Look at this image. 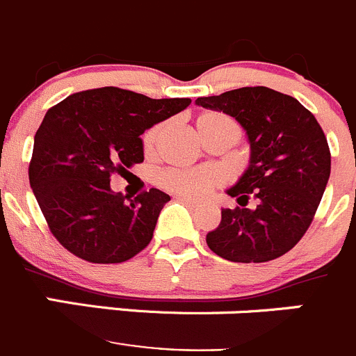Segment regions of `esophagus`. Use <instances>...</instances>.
I'll list each match as a JSON object with an SVG mask.
<instances>
[{"mask_svg": "<svg viewBox=\"0 0 356 356\" xmlns=\"http://www.w3.org/2000/svg\"><path fill=\"white\" fill-rule=\"evenodd\" d=\"M175 200H177V202H182V203H186V205L193 207V209H195V207H196V202H193V200L186 198V196H175Z\"/></svg>", "mask_w": 356, "mask_h": 356, "instance_id": "obj_1", "label": "esophagus"}]
</instances>
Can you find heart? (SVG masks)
I'll list each match as a JSON object with an SVG mask.
<instances>
[{
  "instance_id": "b5f03b06",
  "label": "heart",
  "mask_w": 356,
  "mask_h": 356,
  "mask_svg": "<svg viewBox=\"0 0 356 356\" xmlns=\"http://www.w3.org/2000/svg\"><path fill=\"white\" fill-rule=\"evenodd\" d=\"M198 132L203 136L210 134H234L240 136V129L229 116L222 113H203L196 120ZM160 137V127H154L144 136V149L149 153L154 149ZM219 175L209 168H193V170H167L161 174L160 184L167 191L177 196L200 200L207 195L212 188L219 184Z\"/></svg>"
}]
</instances>
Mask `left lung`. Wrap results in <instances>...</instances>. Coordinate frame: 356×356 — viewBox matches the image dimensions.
Masks as SVG:
<instances>
[{"label":"left lung","instance_id":"left-lung-1","mask_svg":"<svg viewBox=\"0 0 356 356\" xmlns=\"http://www.w3.org/2000/svg\"><path fill=\"white\" fill-rule=\"evenodd\" d=\"M196 106L233 116L248 137L250 161L227 195L236 209H222L207 245L231 262L280 257L302 238L330 175L327 137L315 116L291 95L268 86H243ZM248 197L258 207L245 209Z\"/></svg>","mask_w":356,"mask_h":356}]
</instances>
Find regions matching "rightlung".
I'll return each mask as SVG.
<instances>
[{
	"instance_id": "right-lung-1",
	"label": "right lung",
	"mask_w": 356,
	"mask_h": 356,
	"mask_svg": "<svg viewBox=\"0 0 356 356\" xmlns=\"http://www.w3.org/2000/svg\"><path fill=\"white\" fill-rule=\"evenodd\" d=\"M189 104L102 86L48 109L34 136L29 182L62 247L88 262L115 264L149 245L170 196L153 188L129 200L109 182L143 163L144 130Z\"/></svg>"
}]
</instances>
